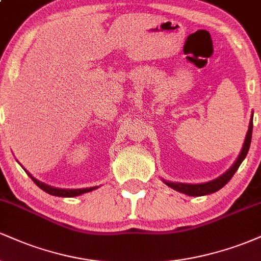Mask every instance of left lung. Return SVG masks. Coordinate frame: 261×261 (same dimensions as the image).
<instances>
[{
	"label": "left lung",
	"instance_id": "obj_1",
	"mask_svg": "<svg viewBox=\"0 0 261 261\" xmlns=\"http://www.w3.org/2000/svg\"><path fill=\"white\" fill-rule=\"evenodd\" d=\"M253 115L251 114L250 122H249V128H248L247 136H245L243 147H242L241 153H239L238 158H237L234 163L232 164V167L227 170L226 173H223L222 175H220L218 178L214 179V180H210L206 182H200V184H188V182H174V181H167L163 180L166 185H168L169 188L174 189V190L179 191V193L185 194L189 196H203L208 195V194L216 193V191L222 189L224 185L228 182L232 176L234 175L237 169L239 168V166L242 164V162L244 161V158L247 157L248 151H249L250 142H251V133H253Z\"/></svg>",
	"mask_w": 261,
	"mask_h": 261
}]
</instances>
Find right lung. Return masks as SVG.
Wrapping results in <instances>:
<instances>
[{
  "label": "right lung",
  "mask_w": 261,
  "mask_h": 261,
  "mask_svg": "<svg viewBox=\"0 0 261 261\" xmlns=\"http://www.w3.org/2000/svg\"><path fill=\"white\" fill-rule=\"evenodd\" d=\"M22 166V164H20ZM23 168V167H22ZM24 169V168H23ZM25 170V169H24ZM25 173L28 174L29 176L32 178V180L35 182V184L38 185L39 188L41 189V190H44L45 193L50 194V195H54V196H61V197H74V196H79V195H82V194H86V193H89V191H93L95 190V189H98L99 187H92V188H83V189H61V188H55V187H51V185H47L45 184V182L38 180V179H35L34 176H33L31 173L28 172V170H25Z\"/></svg>",
  "instance_id": "right-lung-1"
}]
</instances>
